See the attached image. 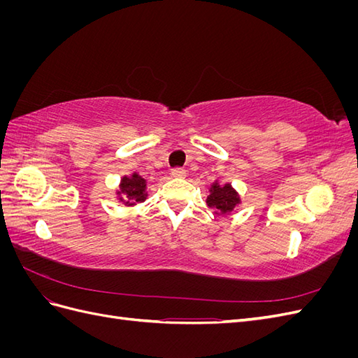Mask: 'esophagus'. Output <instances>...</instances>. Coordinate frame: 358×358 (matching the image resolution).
<instances>
[{
	"mask_svg": "<svg viewBox=\"0 0 358 358\" xmlns=\"http://www.w3.org/2000/svg\"><path fill=\"white\" fill-rule=\"evenodd\" d=\"M171 176L176 178V179H183L187 176V171L183 170L182 167H175V169H171Z\"/></svg>",
	"mask_w": 358,
	"mask_h": 358,
	"instance_id": "1",
	"label": "esophagus"
}]
</instances>
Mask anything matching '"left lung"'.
Masks as SVG:
<instances>
[{"instance_id": "8db88e82", "label": "left lung", "mask_w": 358, "mask_h": 358, "mask_svg": "<svg viewBox=\"0 0 358 358\" xmlns=\"http://www.w3.org/2000/svg\"><path fill=\"white\" fill-rule=\"evenodd\" d=\"M206 203L210 209H215V213L224 215L231 212L241 203V197L230 183H225L221 187L218 182H215L210 187V196Z\"/></svg>"}]
</instances>
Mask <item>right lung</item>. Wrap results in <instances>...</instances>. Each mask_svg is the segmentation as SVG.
I'll use <instances>...</instances> for the list:
<instances>
[{
    "label": "right lung",
    "mask_w": 358,
    "mask_h": 358,
    "mask_svg": "<svg viewBox=\"0 0 358 358\" xmlns=\"http://www.w3.org/2000/svg\"><path fill=\"white\" fill-rule=\"evenodd\" d=\"M119 196L124 197H119V200L124 201L127 206H133L136 203H142L146 200L148 194H146V180L138 176L137 173H133L131 176H124L121 179V185H119V191H117ZM127 200L125 201L124 199Z\"/></svg>",
    "instance_id": "obj_1"
}]
</instances>
